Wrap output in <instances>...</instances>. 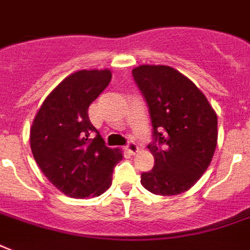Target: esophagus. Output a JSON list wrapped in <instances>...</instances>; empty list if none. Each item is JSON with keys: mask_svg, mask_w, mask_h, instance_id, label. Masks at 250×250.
I'll use <instances>...</instances> for the list:
<instances>
[{"mask_svg": "<svg viewBox=\"0 0 250 250\" xmlns=\"http://www.w3.org/2000/svg\"><path fill=\"white\" fill-rule=\"evenodd\" d=\"M125 149H127L131 154H136V153L139 152V146H137L135 143H129V144L125 146Z\"/></svg>", "mask_w": 250, "mask_h": 250, "instance_id": "1", "label": "esophagus"}]
</instances>
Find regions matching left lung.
<instances>
[{
    "label": "left lung",
    "mask_w": 250,
    "mask_h": 250,
    "mask_svg": "<svg viewBox=\"0 0 250 250\" xmlns=\"http://www.w3.org/2000/svg\"><path fill=\"white\" fill-rule=\"evenodd\" d=\"M132 74L148 102L158 141L148 146L156 165L141 174V184L160 196L187 192L213 160L217 113L196 84L170 66L141 64Z\"/></svg>",
    "instance_id": "obj_1"
}]
</instances>
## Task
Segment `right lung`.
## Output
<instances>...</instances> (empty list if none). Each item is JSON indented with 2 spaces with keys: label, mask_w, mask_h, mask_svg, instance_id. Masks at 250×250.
<instances>
[{
  "label": "right lung",
  "mask_w": 250,
  "mask_h": 250,
  "mask_svg": "<svg viewBox=\"0 0 250 250\" xmlns=\"http://www.w3.org/2000/svg\"><path fill=\"white\" fill-rule=\"evenodd\" d=\"M111 71L80 70L64 78L40 106L32 122L29 143L33 158L49 182L74 198L100 196L113 182L119 148H107L90 123L88 107L109 85Z\"/></svg>",
  "instance_id": "1"
}]
</instances>
